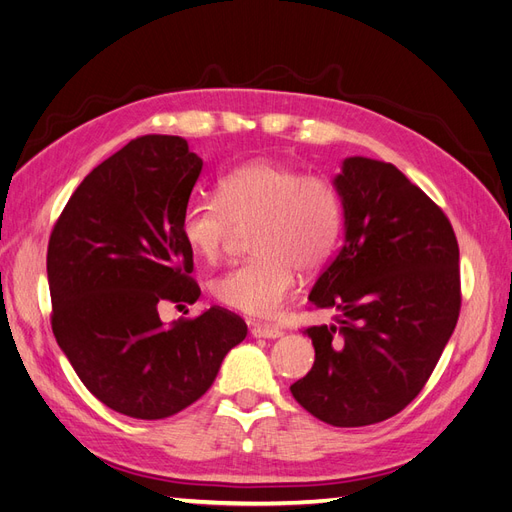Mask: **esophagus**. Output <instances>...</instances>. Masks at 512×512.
Segmentation results:
<instances>
[{
  "mask_svg": "<svg viewBox=\"0 0 512 512\" xmlns=\"http://www.w3.org/2000/svg\"><path fill=\"white\" fill-rule=\"evenodd\" d=\"M251 333H253L255 337H266V339H277V337H281V335H283V331L279 329V326H272V324H259V322H255V324H253Z\"/></svg>",
  "mask_w": 512,
  "mask_h": 512,
  "instance_id": "1",
  "label": "esophagus"
}]
</instances>
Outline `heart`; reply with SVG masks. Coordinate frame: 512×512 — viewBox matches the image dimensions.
<instances>
[{
    "label": "heart",
    "mask_w": 512,
    "mask_h": 512,
    "mask_svg": "<svg viewBox=\"0 0 512 512\" xmlns=\"http://www.w3.org/2000/svg\"><path fill=\"white\" fill-rule=\"evenodd\" d=\"M244 264L220 274L212 294L251 316H272L292 294L298 268L316 272L342 238L344 201L335 183L281 162L255 160L218 181L216 201H190L181 235L192 251L216 261L238 231L251 229Z\"/></svg>",
    "instance_id": "heart-1"
}]
</instances>
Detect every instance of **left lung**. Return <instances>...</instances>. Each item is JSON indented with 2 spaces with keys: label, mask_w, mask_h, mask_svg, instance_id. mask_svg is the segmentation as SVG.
Masks as SVG:
<instances>
[{
  "label": "left lung",
  "mask_w": 512,
  "mask_h": 512,
  "mask_svg": "<svg viewBox=\"0 0 512 512\" xmlns=\"http://www.w3.org/2000/svg\"><path fill=\"white\" fill-rule=\"evenodd\" d=\"M335 186L346 242L309 294L335 324L290 391L322 422L355 428L400 413L424 389L461 313L458 242L443 209L400 170L348 157Z\"/></svg>",
  "instance_id": "8db88e82"
}]
</instances>
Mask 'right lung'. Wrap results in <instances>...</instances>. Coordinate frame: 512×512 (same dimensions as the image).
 Instances as JSON below:
<instances>
[{
    "label": "right lung",
    "instance_id": "right-lung-1",
    "mask_svg": "<svg viewBox=\"0 0 512 512\" xmlns=\"http://www.w3.org/2000/svg\"><path fill=\"white\" fill-rule=\"evenodd\" d=\"M201 168L183 138L140 136L86 175L49 235L51 329L86 389L116 413L186 409L246 337V322L222 307L168 326L157 313L201 296L181 235Z\"/></svg>",
    "mask_w": 512,
    "mask_h": 512
}]
</instances>
